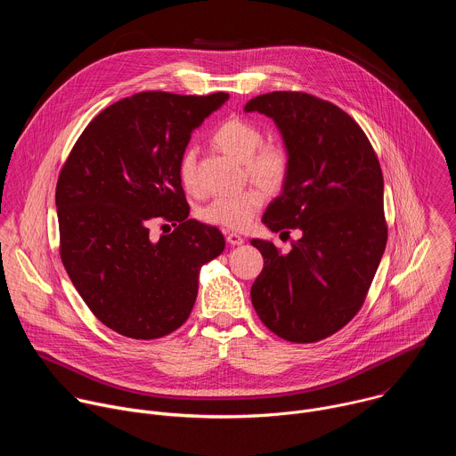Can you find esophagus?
Wrapping results in <instances>:
<instances>
[{
    "label": "esophagus",
    "mask_w": 456,
    "mask_h": 456,
    "mask_svg": "<svg viewBox=\"0 0 456 456\" xmlns=\"http://www.w3.org/2000/svg\"><path fill=\"white\" fill-rule=\"evenodd\" d=\"M225 238H227V243L229 245H241L243 241H245V238L241 236V234H238V232H225Z\"/></svg>",
    "instance_id": "esophagus-1"
}]
</instances>
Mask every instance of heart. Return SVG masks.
Masks as SVG:
<instances>
[{"instance_id": "1", "label": "heart", "mask_w": 456, "mask_h": 456, "mask_svg": "<svg viewBox=\"0 0 456 456\" xmlns=\"http://www.w3.org/2000/svg\"><path fill=\"white\" fill-rule=\"evenodd\" d=\"M262 129L243 118L222 122L213 134V142L224 153L245 164L247 175L265 187H278L289 171L287 151L274 142L262 144ZM178 178L185 191L197 194V153L192 148L182 151L178 159ZM265 202V192L259 187H247L229 197L211 200L202 208L200 218L206 224L224 229L243 231Z\"/></svg>"}]
</instances>
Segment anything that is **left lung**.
I'll return each instance as SVG.
<instances>
[{
	"label": "left lung",
	"mask_w": 456,
	"mask_h": 456,
	"mask_svg": "<svg viewBox=\"0 0 456 456\" xmlns=\"http://www.w3.org/2000/svg\"><path fill=\"white\" fill-rule=\"evenodd\" d=\"M245 111L271 117L289 171L262 222L301 238L281 254L250 240L265 264L250 289L265 327L292 343H315L359 312L386 248L384 180L359 124L332 102L301 92L257 95ZM280 234V236H281Z\"/></svg>",
	"instance_id": "obj_1"
}]
</instances>
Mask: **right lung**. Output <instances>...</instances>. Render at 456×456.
<instances>
[{
	"label": "right lung",
	"mask_w": 456,
	"mask_h": 456,
	"mask_svg": "<svg viewBox=\"0 0 456 456\" xmlns=\"http://www.w3.org/2000/svg\"><path fill=\"white\" fill-rule=\"evenodd\" d=\"M229 94L141 92L102 110L64 162L55 208L61 259L94 315L120 336L159 339L185 322L224 234L189 220L178 159ZM177 229L155 240L153 219Z\"/></svg>",
	"instance_id": "1"
}]
</instances>
